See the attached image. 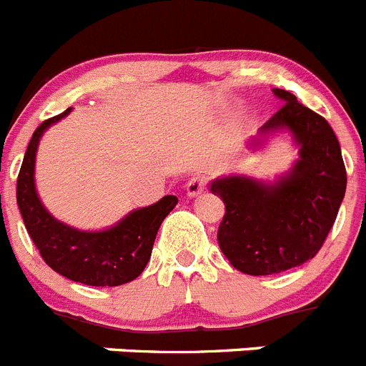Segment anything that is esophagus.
<instances>
[{
	"label": "esophagus",
	"instance_id": "1",
	"mask_svg": "<svg viewBox=\"0 0 366 366\" xmlns=\"http://www.w3.org/2000/svg\"><path fill=\"white\" fill-rule=\"evenodd\" d=\"M205 185H207V177L202 176V174H196V176H192L189 179V183H187V194L192 198V196H198L204 192Z\"/></svg>",
	"mask_w": 366,
	"mask_h": 366
}]
</instances>
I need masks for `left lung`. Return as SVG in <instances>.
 I'll return each mask as SVG.
<instances>
[{
  "mask_svg": "<svg viewBox=\"0 0 366 366\" xmlns=\"http://www.w3.org/2000/svg\"><path fill=\"white\" fill-rule=\"evenodd\" d=\"M283 102L261 127H289L300 159L276 185L246 177H224L211 185L226 205L218 226V246L229 263L249 276H270L300 267L322 248L346 192V168L327 120L295 94L274 89Z\"/></svg>",
  "mask_w": 366,
  "mask_h": 366,
  "instance_id": "1",
  "label": "left lung"
}]
</instances>
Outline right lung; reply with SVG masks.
<instances>
[{
	"instance_id": "add662e5",
	"label": "right lung",
	"mask_w": 366,
	"mask_h": 366,
	"mask_svg": "<svg viewBox=\"0 0 366 366\" xmlns=\"http://www.w3.org/2000/svg\"><path fill=\"white\" fill-rule=\"evenodd\" d=\"M70 111L66 109L44 120L34 129L18 174V209L34 246L55 272L92 287L124 285L139 277L146 268L159 227L177 205V198L164 196L157 204L133 211L118 226L94 233L77 231L55 220L42 207L34 190V155L40 135Z\"/></svg>"
}]
</instances>
